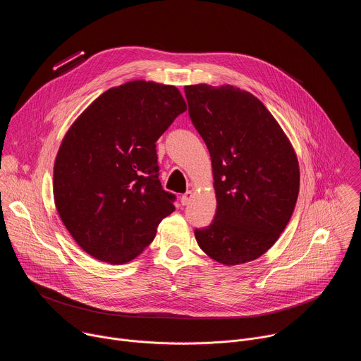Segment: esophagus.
I'll list each match as a JSON object with an SVG mask.
<instances>
[{"label": "esophagus", "mask_w": 361, "mask_h": 361, "mask_svg": "<svg viewBox=\"0 0 361 361\" xmlns=\"http://www.w3.org/2000/svg\"><path fill=\"white\" fill-rule=\"evenodd\" d=\"M191 200H192V191H187L185 194H183L180 197V201L183 205H188L191 202Z\"/></svg>", "instance_id": "1"}]
</instances>
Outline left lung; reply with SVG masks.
I'll return each instance as SVG.
<instances>
[{
	"instance_id": "8db88e82",
	"label": "left lung",
	"mask_w": 361,
	"mask_h": 361,
	"mask_svg": "<svg viewBox=\"0 0 361 361\" xmlns=\"http://www.w3.org/2000/svg\"><path fill=\"white\" fill-rule=\"evenodd\" d=\"M190 118L212 157L217 212L195 228L200 248L237 266L279 240L295 207L300 170L280 124L251 92L233 85H185Z\"/></svg>"
}]
</instances>
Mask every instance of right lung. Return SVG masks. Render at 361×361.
I'll list each match as a JSON object with an SVG mask.
<instances>
[{"label": "right lung", "instance_id": "obj_1", "mask_svg": "<svg viewBox=\"0 0 361 361\" xmlns=\"http://www.w3.org/2000/svg\"><path fill=\"white\" fill-rule=\"evenodd\" d=\"M185 110L177 87L135 80L102 92L68 128L54 163V201L94 259L131 262L176 210L159 180L156 141Z\"/></svg>", "mask_w": 361, "mask_h": 361}]
</instances>
